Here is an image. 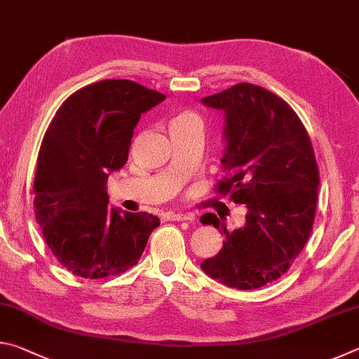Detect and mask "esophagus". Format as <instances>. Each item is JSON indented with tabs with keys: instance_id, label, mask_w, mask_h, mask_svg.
Here are the masks:
<instances>
[{
	"instance_id": "34e87169",
	"label": "esophagus",
	"mask_w": 359,
	"mask_h": 359,
	"mask_svg": "<svg viewBox=\"0 0 359 359\" xmlns=\"http://www.w3.org/2000/svg\"><path fill=\"white\" fill-rule=\"evenodd\" d=\"M168 220H174V222H182V220H193L191 214H184V212H168L166 214Z\"/></svg>"
}]
</instances>
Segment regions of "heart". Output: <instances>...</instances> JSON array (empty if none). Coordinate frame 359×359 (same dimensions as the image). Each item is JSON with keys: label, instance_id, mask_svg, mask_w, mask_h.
<instances>
[{"label": "heart", "instance_id": "heart-1", "mask_svg": "<svg viewBox=\"0 0 359 359\" xmlns=\"http://www.w3.org/2000/svg\"><path fill=\"white\" fill-rule=\"evenodd\" d=\"M188 121H199V118L194 114H191V112H184V114H180V115H177V117L174 118L172 126L184 125V123H188Z\"/></svg>", "mask_w": 359, "mask_h": 359}]
</instances>
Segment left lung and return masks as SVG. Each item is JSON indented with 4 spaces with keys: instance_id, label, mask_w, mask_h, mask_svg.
<instances>
[{
    "instance_id": "8db88e82",
    "label": "left lung",
    "mask_w": 359,
    "mask_h": 359,
    "mask_svg": "<svg viewBox=\"0 0 359 359\" xmlns=\"http://www.w3.org/2000/svg\"><path fill=\"white\" fill-rule=\"evenodd\" d=\"M201 102L224 117L218 191L247 209L234 231L214 214L201 217L224 234L201 269L231 288H261L290 269L311 236L320 185L311 137L293 109L258 85L238 83Z\"/></svg>"
}]
</instances>
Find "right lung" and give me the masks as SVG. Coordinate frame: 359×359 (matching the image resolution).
I'll return each mask as SVG.
<instances>
[{"label":"right lung","instance_id":"right-lung-1","mask_svg":"<svg viewBox=\"0 0 359 359\" xmlns=\"http://www.w3.org/2000/svg\"><path fill=\"white\" fill-rule=\"evenodd\" d=\"M166 96L107 79L72 93L42 139L34 212L48 248L72 274L117 276L137 264L160 218L109 204L107 177L128 160L141 115Z\"/></svg>","mask_w":359,"mask_h":359}]
</instances>
